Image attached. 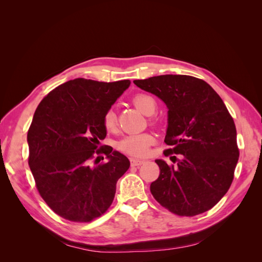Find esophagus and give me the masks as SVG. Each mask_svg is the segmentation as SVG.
<instances>
[{
    "label": "esophagus",
    "mask_w": 262,
    "mask_h": 262,
    "mask_svg": "<svg viewBox=\"0 0 262 262\" xmlns=\"http://www.w3.org/2000/svg\"><path fill=\"white\" fill-rule=\"evenodd\" d=\"M130 163H131V166L132 167H136V166H141L144 164V161H141V160H136V158H131L130 160Z\"/></svg>",
    "instance_id": "1"
}]
</instances>
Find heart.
<instances>
[{
    "instance_id": "1",
    "label": "heart",
    "mask_w": 262,
    "mask_h": 262,
    "mask_svg": "<svg viewBox=\"0 0 262 262\" xmlns=\"http://www.w3.org/2000/svg\"><path fill=\"white\" fill-rule=\"evenodd\" d=\"M132 104L136 106L140 112L144 115H153L157 109V102L153 96L148 94H137L132 98ZM102 125L107 131H114L117 126V116L114 109H108L102 116ZM154 139L150 134L141 133V134H132L123 138L118 143V148L121 152L136 156L143 157L148 153L149 146L153 144Z\"/></svg>"
}]
</instances>
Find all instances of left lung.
<instances>
[{
  "label": "left lung",
  "mask_w": 262,
  "mask_h": 262,
  "mask_svg": "<svg viewBox=\"0 0 262 262\" xmlns=\"http://www.w3.org/2000/svg\"><path fill=\"white\" fill-rule=\"evenodd\" d=\"M168 107L165 143L169 148L155 163L160 176L150 193L163 208L179 216H194L212 209L228 191L238 162L236 126L217 93L190 75H160L133 81Z\"/></svg>",
  "instance_id": "left-lung-1"
}]
</instances>
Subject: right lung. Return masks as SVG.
<instances>
[{
  "instance_id": "right-lung-1",
  "label": "right lung",
  "mask_w": 262,
  "mask_h": 262,
  "mask_svg": "<svg viewBox=\"0 0 262 262\" xmlns=\"http://www.w3.org/2000/svg\"><path fill=\"white\" fill-rule=\"evenodd\" d=\"M129 86V80L75 78L38 105L27 133L28 164L39 194L61 217L89 223L112 205L130 162L112 146L99 147L107 134L102 116ZM101 154L110 161L98 164Z\"/></svg>"
}]
</instances>
